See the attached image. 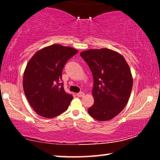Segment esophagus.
<instances>
[{
    "instance_id": "1",
    "label": "esophagus",
    "mask_w": 160,
    "mask_h": 160,
    "mask_svg": "<svg viewBox=\"0 0 160 160\" xmlns=\"http://www.w3.org/2000/svg\"><path fill=\"white\" fill-rule=\"evenodd\" d=\"M84 95H85V94H84V92H80L77 93L78 97H83V96H84Z\"/></svg>"
}]
</instances>
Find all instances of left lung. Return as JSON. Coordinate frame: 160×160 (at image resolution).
Here are the masks:
<instances>
[{
    "mask_svg": "<svg viewBox=\"0 0 160 160\" xmlns=\"http://www.w3.org/2000/svg\"><path fill=\"white\" fill-rule=\"evenodd\" d=\"M93 76L94 104L88 109L99 121L112 120L128 102L133 79L130 68L120 53L108 48L80 52Z\"/></svg>",
    "mask_w": 160,
    "mask_h": 160,
    "instance_id": "obj_1",
    "label": "left lung"
}]
</instances>
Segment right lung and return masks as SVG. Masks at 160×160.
I'll list each match as a JSON object with an SVG mask.
<instances>
[{
	"mask_svg": "<svg viewBox=\"0 0 160 160\" xmlns=\"http://www.w3.org/2000/svg\"><path fill=\"white\" fill-rule=\"evenodd\" d=\"M78 51L54 44L35 53L24 71L22 85L31 108L39 115L52 118L68 108L72 95L65 92L62 79L64 65Z\"/></svg>",
	"mask_w": 160,
	"mask_h": 160,
	"instance_id": "1",
	"label": "right lung"
}]
</instances>
